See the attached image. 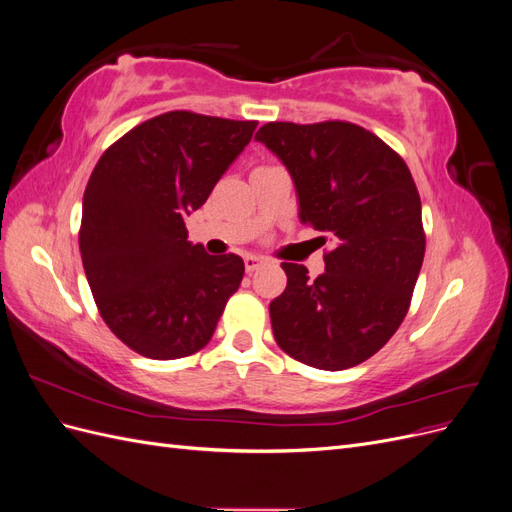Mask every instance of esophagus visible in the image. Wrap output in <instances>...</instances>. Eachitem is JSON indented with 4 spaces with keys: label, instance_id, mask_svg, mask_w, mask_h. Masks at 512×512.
I'll return each mask as SVG.
<instances>
[{
    "label": "esophagus",
    "instance_id": "1",
    "mask_svg": "<svg viewBox=\"0 0 512 512\" xmlns=\"http://www.w3.org/2000/svg\"><path fill=\"white\" fill-rule=\"evenodd\" d=\"M265 258H260V256H245V271L247 273H252V271H256V269H260L262 265H265Z\"/></svg>",
    "mask_w": 512,
    "mask_h": 512
}]
</instances>
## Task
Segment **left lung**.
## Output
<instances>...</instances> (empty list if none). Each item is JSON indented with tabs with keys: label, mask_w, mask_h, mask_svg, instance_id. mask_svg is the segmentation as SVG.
<instances>
[{
	"label": "left lung",
	"mask_w": 512,
	"mask_h": 512,
	"mask_svg": "<svg viewBox=\"0 0 512 512\" xmlns=\"http://www.w3.org/2000/svg\"><path fill=\"white\" fill-rule=\"evenodd\" d=\"M256 141L288 168L301 222L333 241L316 280L303 265L282 262L288 284L269 305L275 342L316 369L359 365L404 322L423 265L410 170L376 134L348 121H271Z\"/></svg>",
	"instance_id": "obj_1"
}]
</instances>
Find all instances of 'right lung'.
<instances>
[{"label":"right lung","mask_w":512,"mask_h":512,"mask_svg":"<svg viewBox=\"0 0 512 512\" xmlns=\"http://www.w3.org/2000/svg\"><path fill=\"white\" fill-rule=\"evenodd\" d=\"M256 126L170 111L123 134L89 177L79 232L87 282L108 329L147 359L205 348L243 280V260L192 245L183 218L205 205Z\"/></svg>","instance_id":"right-lung-1"}]
</instances>
